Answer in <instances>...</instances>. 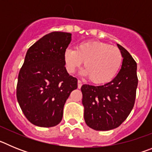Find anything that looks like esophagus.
<instances>
[{
	"label": "esophagus",
	"mask_w": 152,
	"mask_h": 152,
	"mask_svg": "<svg viewBox=\"0 0 152 152\" xmlns=\"http://www.w3.org/2000/svg\"><path fill=\"white\" fill-rule=\"evenodd\" d=\"M81 86H82V82H81L80 80H77V88L80 89V88H81Z\"/></svg>",
	"instance_id": "34e87169"
}]
</instances>
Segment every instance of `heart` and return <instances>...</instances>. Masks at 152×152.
Masks as SVG:
<instances>
[{
  "label": "heart",
  "instance_id": "b5f03b06",
  "mask_svg": "<svg viewBox=\"0 0 152 152\" xmlns=\"http://www.w3.org/2000/svg\"><path fill=\"white\" fill-rule=\"evenodd\" d=\"M84 61V75L97 84L109 83L116 77L123 63V56L118 48L96 40L83 42L75 49L68 48L64 52L67 72L75 73Z\"/></svg>",
  "mask_w": 152,
  "mask_h": 152
}]
</instances>
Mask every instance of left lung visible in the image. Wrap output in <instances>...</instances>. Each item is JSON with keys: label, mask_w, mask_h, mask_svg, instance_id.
<instances>
[{"label": "left lung", "mask_w": 152, "mask_h": 152, "mask_svg": "<svg viewBox=\"0 0 152 152\" xmlns=\"http://www.w3.org/2000/svg\"><path fill=\"white\" fill-rule=\"evenodd\" d=\"M117 46L123 63L116 77L103 85L83 84L80 88L85 123L97 131L117 128L128 117L135 103L137 64L128 51L119 44Z\"/></svg>", "instance_id": "left-lung-1"}]
</instances>
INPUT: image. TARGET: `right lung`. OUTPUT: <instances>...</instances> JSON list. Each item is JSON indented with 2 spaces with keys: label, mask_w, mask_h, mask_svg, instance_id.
Wrapping results in <instances>:
<instances>
[{
  "label": "right lung",
  "mask_w": 152,
  "mask_h": 152,
  "mask_svg": "<svg viewBox=\"0 0 152 152\" xmlns=\"http://www.w3.org/2000/svg\"><path fill=\"white\" fill-rule=\"evenodd\" d=\"M72 34L52 32L27 50L18 76L17 98L26 119L39 127L57 126L62 119L64 103L77 80L64 67V52Z\"/></svg>",
  "instance_id": "add662e5"
}]
</instances>
